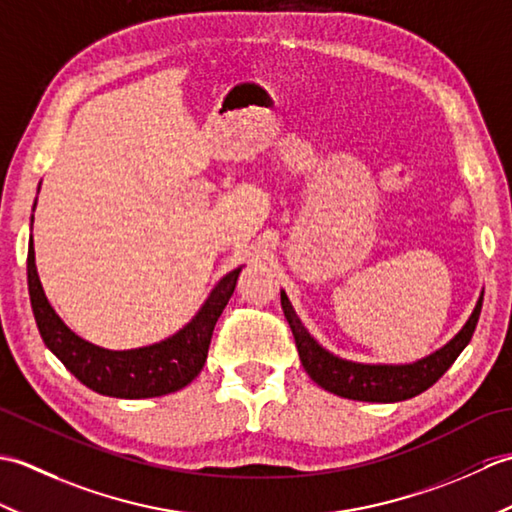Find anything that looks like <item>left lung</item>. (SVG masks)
<instances>
[{
	"label": "left lung",
	"instance_id": "left-lung-1",
	"mask_svg": "<svg viewBox=\"0 0 512 512\" xmlns=\"http://www.w3.org/2000/svg\"><path fill=\"white\" fill-rule=\"evenodd\" d=\"M482 301L484 295L477 301V306L464 328L447 345L440 347L431 356L422 358V361L411 365H363L343 361V358L323 350L301 325L295 310L290 306L286 292H281V308H284L292 336H295L301 365L306 367L308 376L319 387L332 391L336 396L363 402L407 400L427 391L436 380H440L444 372L455 363V358L462 354L464 347L469 345L477 319H480Z\"/></svg>",
	"mask_w": 512,
	"mask_h": 512
}]
</instances>
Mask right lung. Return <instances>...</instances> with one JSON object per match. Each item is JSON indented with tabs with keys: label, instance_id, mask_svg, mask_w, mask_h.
Wrapping results in <instances>:
<instances>
[{
	"label": "right lung",
	"instance_id": "1",
	"mask_svg": "<svg viewBox=\"0 0 512 512\" xmlns=\"http://www.w3.org/2000/svg\"><path fill=\"white\" fill-rule=\"evenodd\" d=\"M239 273L242 268L222 277L191 323L167 341L112 352L83 341L59 319L43 295L32 237L28 246V292L43 343L85 387L114 398H154L187 387L202 372L213 328L233 295Z\"/></svg>",
	"mask_w": 512,
	"mask_h": 512
}]
</instances>
